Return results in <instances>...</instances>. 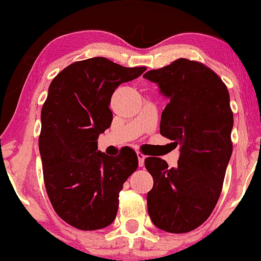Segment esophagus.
Listing matches in <instances>:
<instances>
[{"label": "esophagus", "instance_id": "obj_1", "mask_svg": "<svg viewBox=\"0 0 261 261\" xmlns=\"http://www.w3.org/2000/svg\"><path fill=\"white\" fill-rule=\"evenodd\" d=\"M137 157H139V166L140 167H143V164H145L146 155L143 154L142 152H137Z\"/></svg>", "mask_w": 261, "mask_h": 261}]
</instances>
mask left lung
Here are the masks:
<instances>
[{"label":"left lung","instance_id":"8db88e82","mask_svg":"<svg viewBox=\"0 0 261 261\" xmlns=\"http://www.w3.org/2000/svg\"><path fill=\"white\" fill-rule=\"evenodd\" d=\"M169 98L160 133L180 145L178 167L157 157L145 160L153 178L147 207L155 227L187 233L205 222L221 195L232 154L233 112L229 93L216 72L201 62L178 59L143 74Z\"/></svg>","mask_w":261,"mask_h":261}]
</instances>
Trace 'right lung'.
Wrapping results in <instances>:
<instances>
[{"mask_svg":"<svg viewBox=\"0 0 261 261\" xmlns=\"http://www.w3.org/2000/svg\"><path fill=\"white\" fill-rule=\"evenodd\" d=\"M145 71L93 58L68 65L50 83L39 136L44 182L58 216L74 228L100 229L115 220L119 193L139 160L130 147L115 157L101 153L97 140L112 124L116 87Z\"/></svg>","mask_w":261,"mask_h":261,"instance_id":"1","label":"right lung"}]
</instances>
